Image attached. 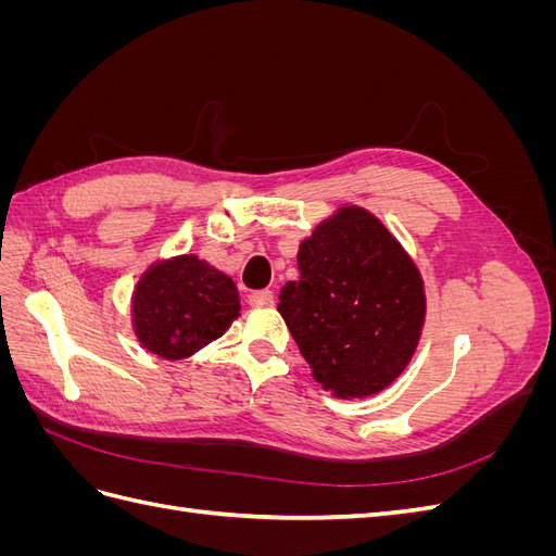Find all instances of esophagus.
I'll list each match as a JSON object with an SVG mask.
<instances>
[{
	"label": "esophagus",
	"mask_w": 556,
	"mask_h": 556,
	"mask_svg": "<svg viewBox=\"0 0 556 556\" xmlns=\"http://www.w3.org/2000/svg\"><path fill=\"white\" fill-rule=\"evenodd\" d=\"M248 301H250L252 308H268V306H274V292H271V290L252 292V294L248 296Z\"/></svg>",
	"instance_id": "1"
}]
</instances>
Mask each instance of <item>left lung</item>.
<instances>
[{"label": "left lung", "mask_w": 556, "mask_h": 556, "mask_svg": "<svg viewBox=\"0 0 556 556\" xmlns=\"http://www.w3.org/2000/svg\"><path fill=\"white\" fill-rule=\"evenodd\" d=\"M299 280L280 290L278 313L339 399L371 396L408 366L425 325V282L376 215L343 206L299 245Z\"/></svg>", "instance_id": "1"}]
</instances>
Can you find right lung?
Segmentation results:
<instances>
[{
    "label": "right lung",
    "mask_w": 556,
    "mask_h": 556,
    "mask_svg": "<svg viewBox=\"0 0 556 556\" xmlns=\"http://www.w3.org/2000/svg\"><path fill=\"white\" fill-rule=\"evenodd\" d=\"M237 285L197 255L157 262L134 290V331L162 359H185L239 317Z\"/></svg>",
    "instance_id": "obj_1"
}]
</instances>
